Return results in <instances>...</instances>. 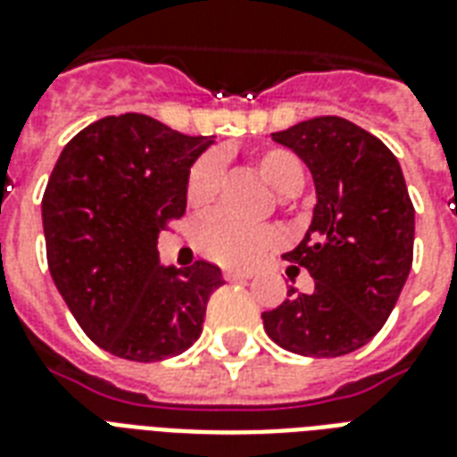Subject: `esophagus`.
<instances>
[{
    "label": "esophagus",
    "mask_w": 457,
    "mask_h": 457,
    "mask_svg": "<svg viewBox=\"0 0 457 457\" xmlns=\"http://www.w3.org/2000/svg\"><path fill=\"white\" fill-rule=\"evenodd\" d=\"M253 272H243V270H224V279L228 281H243V279H250Z\"/></svg>",
    "instance_id": "34e87169"
}]
</instances>
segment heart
<instances>
[{"label": "heart", "mask_w": 457, "mask_h": 457, "mask_svg": "<svg viewBox=\"0 0 457 457\" xmlns=\"http://www.w3.org/2000/svg\"><path fill=\"white\" fill-rule=\"evenodd\" d=\"M255 166L267 185L281 195H294L303 187L306 170L294 151L281 146H267L257 151ZM221 183V156L204 154L195 161L185 180V197L190 207H204L214 200ZM284 236L274 226H245L224 214H207L192 228V243L197 253L219 265L253 267L262 262L270 253L279 248Z\"/></svg>", "instance_id": "b5f03b06"}]
</instances>
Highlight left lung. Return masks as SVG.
Listing matches in <instances>:
<instances>
[{"instance_id":"8db88e82","label":"left lung","mask_w":457,"mask_h":457,"mask_svg":"<svg viewBox=\"0 0 457 457\" xmlns=\"http://www.w3.org/2000/svg\"><path fill=\"white\" fill-rule=\"evenodd\" d=\"M313 173L318 204L306 238L284 255L315 279L262 313L287 352L342 356L371 342L403 291L414 255V207L403 168L378 137L337 115L274 132Z\"/></svg>"}]
</instances>
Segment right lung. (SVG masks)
I'll list each match as a JSON object with an SVG mask.
<instances>
[{
	"instance_id": "obj_1",
	"label": "right lung",
	"mask_w": 457,
	"mask_h": 457,
	"mask_svg": "<svg viewBox=\"0 0 457 457\" xmlns=\"http://www.w3.org/2000/svg\"><path fill=\"white\" fill-rule=\"evenodd\" d=\"M212 137L139 112L81 129L43 195L47 267L86 337L129 361L183 354L200 337L221 270L159 265V233L185 214V180Z\"/></svg>"
}]
</instances>
